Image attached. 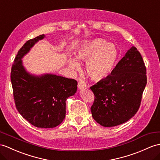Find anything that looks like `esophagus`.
<instances>
[{"instance_id":"1","label":"esophagus","mask_w":160,"mask_h":160,"mask_svg":"<svg viewBox=\"0 0 160 160\" xmlns=\"http://www.w3.org/2000/svg\"><path fill=\"white\" fill-rule=\"evenodd\" d=\"M86 87H87V84L84 81L81 80L79 81V83H78V88L79 89H83L85 88H86Z\"/></svg>"}]
</instances>
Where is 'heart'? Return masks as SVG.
I'll use <instances>...</instances> for the list:
<instances>
[{
    "instance_id": "obj_1",
    "label": "heart",
    "mask_w": 160,
    "mask_h": 160,
    "mask_svg": "<svg viewBox=\"0 0 160 160\" xmlns=\"http://www.w3.org/2000/svg\"><path fill=\"white\" fill-rule=\"evenodd\" d=\"M119 56L117 47L103 38H95L77 51L75 57L79 61L87 62V74L92 79L100 81L112 72ZM70 66L73 70L79 68L78 62L71 59Z\"/></svg>"
}]
</instances>
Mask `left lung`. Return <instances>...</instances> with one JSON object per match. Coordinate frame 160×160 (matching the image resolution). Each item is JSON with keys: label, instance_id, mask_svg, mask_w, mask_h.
I'll return each instance as SVG.
<instances>
[{"label": "left lung", "instance_id": "left-lung-1", "mask_svg": "<svg viewBox=\"0 0 160 160\" xmlns=\"http://www.w3.org/2000/svg\"><path fill=\"white\" fill-rule=\"evenodd\" d=\"M146 74L141 53L132 47L109 76L90 88L94 94L93 119L102 126L113 127L131 119L141 106Z\"/></svg>", "mask_w": 160, "mask_h": 160}]
</instances>
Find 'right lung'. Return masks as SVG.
<instances>
[{
    "instance_id": "right-lung-1",
    "label": "right lung",
    "mask_w": 160,
    "mask_h": 160,
    "mask_svg": "<svg viewBox=\"0 0 160 160\" xmlns=\"http://www.w3.org/2000/svg\"><path fill=\"white\" fill-rule=\"evenodd\" d=\"M44 34L26 42L18 51L11 67V81L15 107L20 115L37 128H55L66 115V101L77 92L73 79L45 75L34 77L27 72L21 58Z\"/></svg>"
}]
</instances>
